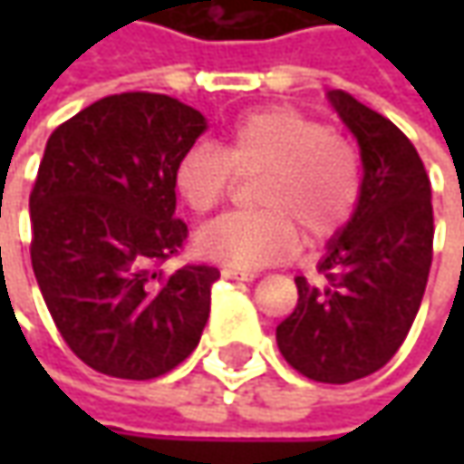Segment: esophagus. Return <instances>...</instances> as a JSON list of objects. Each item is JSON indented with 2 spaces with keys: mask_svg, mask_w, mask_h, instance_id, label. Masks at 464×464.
Wrapping results in <instances>:
<instances>
[{
  "mask_svg": "<svg viewBox=\"0 0 464 464\" xmlns=\"http://www.w3.org/2000/svg\"><path fill=\"white\" fill-rule=\"evenodd\" d=\"M222 276L232 278V281H256V278H258V274H256V271H242V268H232V266H224Z\"/></svg>",
  "mask_w": 464,
  "mask_h": 464,
  "instance_id": "34e87169",
  "label": "esophagus"
}]
</instances>
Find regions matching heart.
<instances>
[{"instance_id":"b5f03b06","label":"heart","mask_w":464,"mask_h":464,"mask_svg":"<svg viewBox=\"0 0 464 464\" xmlns=\"http://www.w3.org/2000/svg\"><path fill=\"white\" fill-rule=\"evenodd\" d=\"M235 172H260L253 214H227L196 235L198 253L232 268L256 271L299 250L338 237L362 201V162L353 144L320 121L286 105L237 116L222 147L190 144L175 160L172 186L180 201L206 214L222 204Z\"/></svg>"}]
</instances>
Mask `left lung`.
I'll list each match as a JSON object with an SVG mask.
<instances>
[{
  "label": "left lung",
  "instance_id": "8db88e82",
  "mask_svg": "<svg viewBox=\"0 0 464 464\" xmlns=\"http://www.w3.org/2000/svg\"><path fill=\"white\" fill-rule=\"evenodd\" d=\"M328 98L362 150V201L317 266L323 284L295 278L299 299L276 343L299 374L346 384L382 369L413 325L434 256V208L411 139L343 90Z\"/></svg>",
  "mask_w": 464,
  "mask_h": 464
}]
</instances>
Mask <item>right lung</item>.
Returning <instances> with one entry per match:
<instances>
[{"mask_svg":"<svg viewBox=\"0 0 464 464\" xmlns=\"http://www.w3.org/2000/svg\"><path fill=\"white\" fill-rule=\"evenodd\" d=\"M206 118L157 92L87 105L48 136L30 190V260L45 307L82 362L118 380H154L198 346L214 266H160L180 253L175 160Z\"/></svg>","mask_w":464,"mask_h":464,"instance_id":"right-lung-1","label":"right lung"}]
</instances>
